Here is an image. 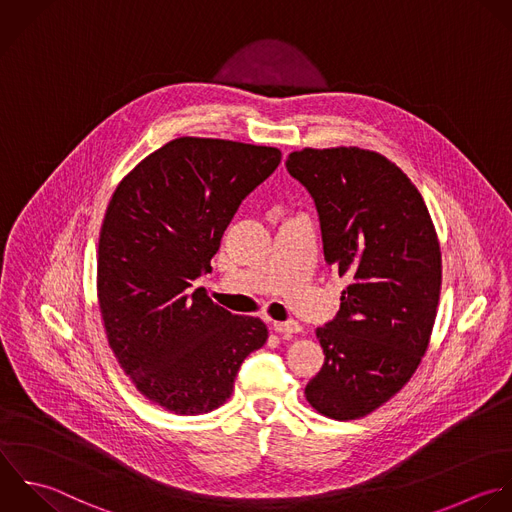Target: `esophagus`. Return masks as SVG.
I'll list each match as a JSON object with an SVG mask.
<instances>
[{"label":"esophagus","instance_id":"obj_1","mask_svg":"<svg viewBox=\"0 0 512 512\" xmlns=\"http://www.w3.org/2000/svg\"><path fill=\"white\" fill-rule=\"evenodd\" d=\"M273 329H275L279 335H283V337H291V335H295V333L301 331V325H299L297 321L289 319V321H275V323H273Z\"/></svg>","mask_w":512,"mask_h":512}]
</instances>
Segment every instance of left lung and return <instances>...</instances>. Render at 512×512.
Wrapping results in <instances>:
<instances>
[{"instance_id": "1", "label": "left lung", "mask_w": 512, "mask_h": 512, "mask_svg": "<svg viewBox=\"0 0 512 512\" xmlns=\"http://www.w3.org/2000/svg\"><path fill=\"white\" fill-rule=\"evenodd\" d=\"M285 165L315 201L327 265L349 279L337 317L315 331L325 363L305 397L329 419H361L407 385L429 347L437 231L419 189L377 151L307 147Z\"/></svg>"}]
</instances>
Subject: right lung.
Instances as JSON below:
<instances>
[{"instance_id": "add662e5", "label": "right lung", "mask_w": 512, "mask_h": 512, "mask_svg": "<svg viewBox=\"0 0 512 512\" xmlns=\"http://www.w3.org/2000/svg\"><path fill=\"white\" fill-rule=\"evenodd\" d=\"M281 163L277 147L177 137L117 185L99 231L97 301L109 347L135 389L175 415H203L233 393L245 357L267 341L193 281L241 201Z\"/></svg>"}]
</instances>
